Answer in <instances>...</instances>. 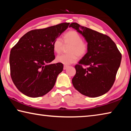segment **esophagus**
Masks as SVG:
<instances>
[{"label": "esophagus", "instance_id": "34e87169", "mask_svg": "<svg viewBox=\"0 0 131 131\" xmlns=\"http://www.w3.org/2000/svg\"><path fill=\"white\" fill-rule=\"evenodd\" d=\"M68 68V65H64L63 66V69L64 70H66V69H67Z\"/></svg>", "mask_w": 131, "mask_h": 131}]
</instances>
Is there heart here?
Here are the masks:
<instances>
[{
  "instance_id": "heart-1",
  "label": "heart",
  "mask_w": 131,
  "mask_h": 131,
  "mask_svg": "<svg viewBox=\"0 0 131 131\" xmlns=\"http://www.w3.org/2000/svg\"><path fill=\"white\" fill-rule=\"evenodd\" d=\"M63 43L65 45H70L68 49V54H61L56 58L57 62L64 65H70L75 63L78 57L82 58L87 54L88 51V44L82 40L81 35L76 30H70L63 35ZM62 40L60 37L55 38L52 43L54 52L59 54L63 47Z\"/></svg>"
}]
</instances>
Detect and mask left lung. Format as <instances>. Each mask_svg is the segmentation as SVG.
Listing matches in <instances>:
<instances>
[{
	"instance_id": "left-lung-1",
	"label": "left lung",
	"mask_w": 131,
	"mask_h": 131,
	"mask_svg": "<svg viewBox=\"0 0 131 131\" xmlns=\"http://www.w3.org/2000/svg\"><path fill=\"white\" fill-rule=\"evenodd\" d=\"M81 27L83 31L79 30ZM69 27L77 30L85 37L88 51L79 64L72 79L74 87L81 94L95 97L109 91L116 80L121 61V54L109 36L79 24H70Z\"/></svg>"
}]
</instances>
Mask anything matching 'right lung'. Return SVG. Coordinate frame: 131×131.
Returning <instances> with one entry per match:
<instances>
[{"label":"right lung","instance_id":"obj_1","mask_svg":"<svg viewBox=\"0 0 131 131\" xmlns=\"http://www.w3.org/2000/svg\"><path fill=\"white\" fill-rule=\"evenodd\" d=\"M70 23H63L26 33L13 47L10 54V75L15 87L26 96H42L52 90L61 63L48 65L55 59L52 43Z\"/></svg>","mask_w":131,"mask_h":131}]
</instances>
